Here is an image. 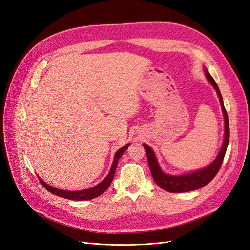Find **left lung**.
<instances>
[{"instance_id":"8db88e82","label":"left lung","mask_w":250,"mask_h":250,"mask_svg":"<svg viewBox=\"0 0 250 250\" xmlns=\"http://www.w3.org/2000/svg\"><path fill=\"white\" fill-rule=\"evenodd\" d=\"M206 75H207V78L208 79V81L211 83V85H213L214 88L217 90V94L219 96V99H220L221 107H222V111L224 115L225 137H224L222 149L220 151V153L218 154L216 160L211 163L208 167L204 168L200 171H196L191 174H187V175L171 176V175H166V174L161 170L152 149L144 144L143 146H144V148H145V151H146L149 168H150L151 174H152V177H153L155 183L160 186L163 190L167 191V192H171V193L190 192V191H194V190H198V188L207 186L217 175V173L219 172V170H220L223 160H224L226 149H228L229 141V117H228V112H226L225 107H224L221 93H220V90H219V87L217 85L216 81L214 80L213 77L210 76L208 71H206Z\"/></svg>"}]
</instances>
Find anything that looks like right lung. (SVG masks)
Wrapping results in <instances>:
<instances>
[{"instance_id": "1", "label": "right lung", "mask_w": 250, "mask_h": 250, "mask_svg": "<svg viewBox=\"0 0 250 250\" xmlns=\"http://www.w3.org/2000/svg\"><path fill=\"white\" fill-rule=\"evenodd\" d=\"M128 146H129V144H127L126 146L122 147L117 151V153L115 155V160H113L109 174L106 176V178H105L103 181H101L99 185H97L96 187H94L92 188H88V190H84V191L70 192V191H63V190H59V188H53V187L47 185L46 183H43V181L40 178L41 184L50 193L54 194L56 196H59V197L66 198V199H70V200H89V199H94V198L98 197V196H100L101 194H103L109 188L111 181L113 179V175H115L118 161L120 160V157L123 155V153L125 152V150L128 148Z\"/></svg>"}]
</instances>
